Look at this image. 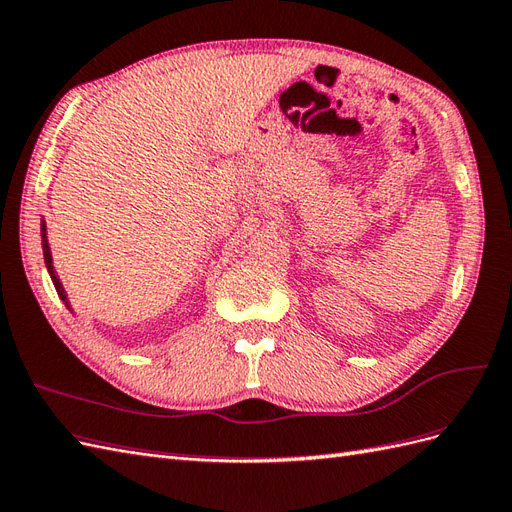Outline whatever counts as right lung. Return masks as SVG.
Masks as SVG:
<instances>
[{
    "label": "right lung",
    "instance_id": "right-lung-1",
    "mask_svg": "<svg viewBox=\"0 0 512 512\" xmlns=\"http://www.w3.org/2000/svg\"><path fill=\"white\" fill-rule=\"evenodd\" d=\"M41 246H43L45 268H47V272H50V279H52V283H54V288H56L58 296H61V301L67 305V310H69V312H74V310H71V303H69V299H67V292H65V288H63V283H61V279H58V275H56L54 259H52V251H50V242H47V227H45V220H41Z\"/></svg>",
    "mask_w": 512,
    "mask_h": 512
}]
</instances>
